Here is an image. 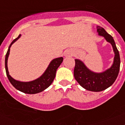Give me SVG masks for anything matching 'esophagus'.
<instances>
[{"mask_svg": "<svg viewBox=\"0 0 125 125\" xmlns=\"http://www.w3.org/2000/svg\"><path fill=\"white\" fill-rule=\"evenodd\" d=\"M73 55V52L71 50H67L64 53V56L65 57H67V56H71Z\"/></svg>", "mask_w": 125, "mask_h": 125, "instance_id": "esophagus-1", "label": "esophagus"}]
</instances>
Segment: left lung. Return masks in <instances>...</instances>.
<instances>
[{
    "label": "left lung",
    "mask_w": 125,
    "mask_h": 125,
    "mask_svg": "<svg viewBox=\"0 0 125 125\" xmlns=\"http://www.w3.org/2000/svg\"><path fill=\"white\" fill-rule=\"evenodd\" d=\"M97 33L104 38L107 42L112 45L115 54L112 66L101 73H95L86 67L79 59H75L74 69V78L82 87L88 91L99 92L107 89L112 85L118 76L120 68V56L112 36L108 34L102 27L97 26Z\"/></svg>",
    "instance_id": "obj_1"
}]
</instances>
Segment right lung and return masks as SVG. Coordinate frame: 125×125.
Listing matches in <instances>:
<instances>
[{
	"label": "right lung",
	"mask_w": 125,
	"mask_h": 125,
	"mask_svg": "<svg viewBox=\"0 0 125 125\" xmlns=\"http://www.w3.org/2000/svg\"><path fill=\"white\" fill-rule=\"evenodd\" d=\"M21 35H19L18 38L15 39L10 45L8 50L7 51L6 58H5V68L6 75L8 76L9 81L12 84L13 87L19 91H21L22 93H27V94H36L42 92L49 87L51 84L52 83L53 80L56 76L57 69L58 68L61 63L63 62V57H60L57 58L53 59L49 63V66L47 67V69L43 73V74L39 78H36V80L30 81V82H21L19 80H17L12 78L9 74L8 69V59L10 55V47L11 45L19 40Z\"/></svg>",
	"instance_id": "obj_1"
}]
</instances>
